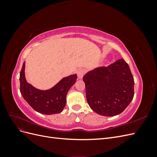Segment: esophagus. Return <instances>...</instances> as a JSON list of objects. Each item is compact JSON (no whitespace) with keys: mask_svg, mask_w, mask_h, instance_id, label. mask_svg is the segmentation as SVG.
Returning <instances> with one entry per match:
<instances>
[{"mask_svg":"<svg viewBox=\"0 0 157 157\" xmlns=\"http://www.w3.org/2000/svg\"><path fill=\"white\" fill-rule=\"evenodd\" d=\"M85 72H86V71H85L84 69H79L78 71H77V77L79 79H81L82 78L84 75L85 74Z\"/></svg>","mask_w":157,"mask_h":157,"instance_id":"34e87169","label":"esophagus"}]
</instances>
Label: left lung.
I'll return each mask as SVG.
<instances>
[{
	"instance_id": "left-lung-1",
	"label": "left lung",
	"mask_w": 157,
	"mask_h": 157,
	"mask_svg": "<svg viewBox=\"0 0 157 157\" xmlns=\"http://www.w3.org/2000/svg\"><path fill=\"white\" fill-rule=\"evenodd\" d=\"M83 80L88 105L100 115H119L134 98V77L129 65L123 59L107 67L88 71Z\"/></svg>"
}]
</instances>
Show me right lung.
<instances>
[{
    "instance_id": "add662e5",
    "label": "right lung",
    "mask_w": 157,
    "mask_h": 157,
    "mask_svg": "<svg viewBox=\"0 0 157 157\" xmlns=\"http://www.w3.org/2000/svg\"><path fill=\"white\" fill-rule=\"evenodd\" d=\"M25 62L20 74V92L28 104L38 113L53 115L62 112L66 105V96L69 89L77 81V74L63 78L55 86L48 90L36 88L27 81Z\"/></svg>"
}]
</instances>
